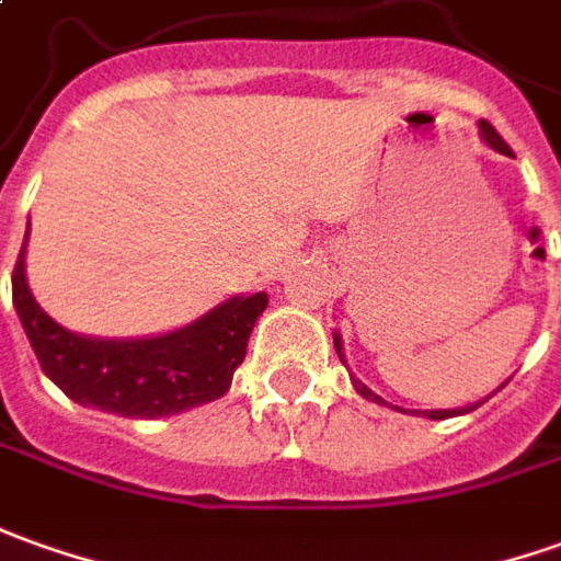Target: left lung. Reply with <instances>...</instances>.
<instances>
[{
    "mask_svg": "<svg viewBox=\"0 0 561 561\" xmlns=\"http://www.w3.org/2000/svg\"><path fill=\"white\" fill-rule=\"evenodd\" d=\"M479 131H482V137H485V144H489L491 150L504 152V156H513L510 144H506L504 137L494 131V125H491V122H485V119L479 122ZM334 350H337V356H341V362H344V353H341V350H344V346H341V337H334ZM344 365H346V362H344ZM353 387H356V392H359V396H365V399H371V402H383V399H380L377 392L368 390V387H365L362 380H356V377H353ZM467 411H470V409H467ZM448 414H457V411H426V417H430V421H442V417H448Z\"/></svg>",
    "mask_w": 561,
    "mask_h": 561,
    "instance_id": "1",
    "label": "left lung"
}]
</instances>
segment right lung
I'll return each mask as SVG.
<instances>
[{"label":"right lung","mask_w":561,"mask_h":561,"mask_svg":"<svg viewBox=\"0 0 561 561\" xmlns=\"http://www.w3.org/2000/svg\"><path fill=\"white\" fill-rule=\"evenodd\" d=\"M26 249V236H24ZM24 249L11 273V300L42 371L79 405L122 417H169L215 402L245 359L266 295L232 297L199 322L162 337L101 341L60 329L30 295Z\"/></svg>","instance_id":"obj_1"}]
</instances>
